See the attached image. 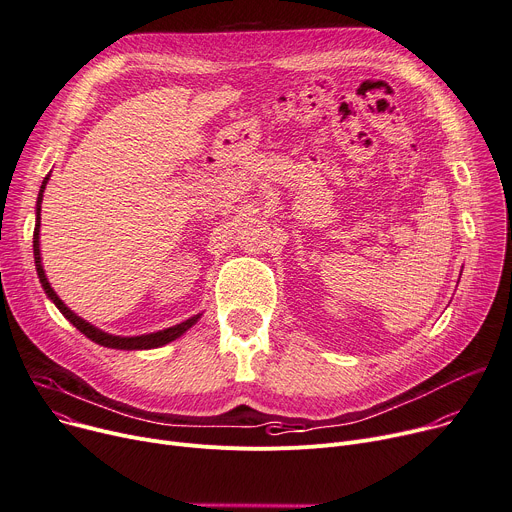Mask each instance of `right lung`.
Wrapping results in <instances>:
<instances>
[{"instance_id":"add662e5","label":"right lung","mask_w":512,"mask_h":512,"mask_svg":"<svg viewBox=\"0 0 512 512\" xmlns=\"http://www.w3.org/2000/svg\"><path fill=\"white\" fill-rule=\"evenodd\" d=\"M51 178V172L45 176L43 184H41V190H38V199H36V223H34V238H32V250H34V266H36V274L38 279H41V285L47 293V297L57 305V309L63 313V316L80 330L84 336H88L92 342L100 344V346H106V348H116V350H149V348H160L176 338H180L188 328H192L196 322L201 320L203 313H196V316L172 326V328H166V330H157V332H151V334H141V336H114V334H108L96 326H92L90 322H86L84 318L77 316L75 311H71L61 299L59 295L55 293V289L51 287L47 274H45V268H43V258H41V205H43V194H45V188H47V182Z\"/></svg>"}]
</instances>
